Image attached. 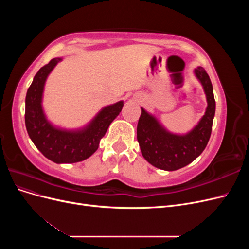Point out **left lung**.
I'll list each match as a JSON object with an SVG mask.
<instances>
[{"label":"left lung","mask_w":249,"mask_h":249,"mask_svg":"<svg viewBox=\"0 0 249 249\" xmlns=\"http://www.w3.org/2000/svg\"><path fill=\"white\" fill-rule=\"evenodd\" d=\"M194 72L205 89L208 107L199 124L189 134L178 136L168 133L141 108L137 140L142 156L157 168L172 171L190 164L203 152L211 137L216 106L213 86L203 67H197Z\"/></svg>","instance_id":"8db88e82"}]
</instances>
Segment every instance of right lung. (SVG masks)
Here are the masks:
<instances>
[{"instance_id":"add662e5","label":"right lung","mask_w":249,"mask_h":249,"mask_svg":"<svg viewBox=\"0 0 249 249\" xmlns=\"http://www.w3.org/2000/svg\"><path fill=\"white\" fill-rule=\"evenodd\" d=\"M61 58H54L37 71L26 95L25 123L27 132L35 146L55 163H76L87 159L99 148L110 124L124 107L118 102L104 108L85 130L67 132L52 126L41 108L44 82Z\"/></svg>"}]
</instances>
